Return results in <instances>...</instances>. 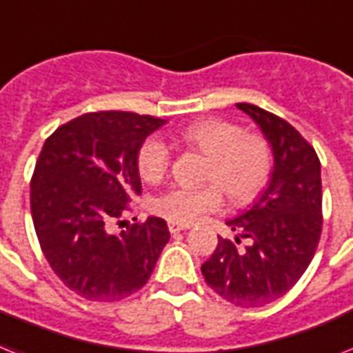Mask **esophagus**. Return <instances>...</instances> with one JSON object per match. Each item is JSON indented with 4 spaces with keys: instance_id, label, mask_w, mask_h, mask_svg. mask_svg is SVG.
I'll use <instances>...</instances> for the list:
<instances>
[{
    "instance_id": "34e87169",
    "label": "esophagus",
    "mask_w": 353,
    "mask_h": 353,
    "mask_svg": "<svg viewBox=\"0 0 353 353\" xmlns=\"http://www.w3.org/2000/svg\"><path fill=\"white\" fill-rule=\"evenodd\" d=\"M188 228H190L188 225H181V223H176V221H168V230H170V234H177V232L188 230Z\"/></svg>"
}]
</instances>
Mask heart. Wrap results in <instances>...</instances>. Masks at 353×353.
Masks as SVG:
<instances>
[{
	"label": "heart",
	"instance_id": "1",
	"mask_svg": "<svg viewBox=\"0 0 353 353\" xmlns=\"http://www.w3.org/2000/svg\"><path fill=\"white\" fill-rule=\"evenodd\" d=\"M179 141L208 156L206 186H170L152 201V212L168 221L192 225L223 206V190L234 203H248L259 194L272 170V150L256 134L225 119H199L179 130ZM170 167V148L148 137L137 152V170L147 183H159Z\"/></svg>",
	"mask_w": 353,
	"mask_h": 353
}]
</instances>
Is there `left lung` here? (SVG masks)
<instances>
[{"mask_svg": "<svg viewBox=\"0 0 353 353\" xmlns=\"http://www.w3.org/2000/svg\"><path fill=\"white\" fill-rule=\"evenodd\" d=\"M236 107L263 132L274 167L248 210L226 221L236 237L217 236V248L201 272L217 296L241 308H256L285 296L316 254L323 228L321 163L290 123L256 105ZM241 239L251 245L239 249Z\"/></svg>", "mask_w": 353, "mask_h": 353, "instance_id": "left-lung-1", "label": "left lung"}]
</instances>
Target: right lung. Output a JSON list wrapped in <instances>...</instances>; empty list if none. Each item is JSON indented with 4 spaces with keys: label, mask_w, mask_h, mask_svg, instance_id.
<instances>
[{
    "label": "right lung",
    "mask_w": 353,
    "mask_h": 353,
    "mask_svg": "<svg viewBox=\"0 0 353 353\" xmlns=\"http://www.w3.org/2000/svg\"><path fill=\"white\" fill-rule=\"evenodd\" d=\"M165 119L134 112H92L61 125L37 157L30 210L54 274L88 301L112 303L147 285L170 239L150 216L119 234L112 225L141 194L137 152Z\"/></svg>",
    "instance_id": "obj_1"
}]
</instances>
